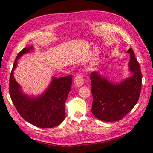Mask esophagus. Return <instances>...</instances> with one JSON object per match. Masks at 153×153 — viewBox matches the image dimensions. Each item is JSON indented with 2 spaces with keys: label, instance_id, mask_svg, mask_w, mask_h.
Masks as SVG:
<instances>
[{
  "label": "esophagus",
  "instance_id": "esophagus-1",
  "mask_svg": "<svg viewBox=\"0 0 153 153\" xmlns=\"http://www.w3.org/2000/svg\"><path fill=\"white\" fill-rule=\"evenodd\" d=\"M84 83V76L83 75L80 73L76 75V77L74 79V84L77 87H81L83 85Z\"/></svg>",
  "mask_w": 153,
  "mask_h": 153
}]
</instances>
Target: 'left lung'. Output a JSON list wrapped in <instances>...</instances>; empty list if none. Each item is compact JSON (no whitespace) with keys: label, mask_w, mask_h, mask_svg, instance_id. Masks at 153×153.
Segmentation results:
<instances>
[{"label":"left lung","mask_w":153,"mask_h":153,"mask_svg":"<svg viewBox=\"0 0 153 153\" xmlns=\"http://www.w3.org/2000/svg\"><path fill=\"white\" fill-rule=\"evenodd\" d=\"M129 66L134 75L120 84H113L97 71L90 75L93 103L91 112L97 118L105 122L120 120L137 104L141 93L142 74L134 52L129 48Z\"/></svg>","instance_id":"left-lung-1"}]
</instances>
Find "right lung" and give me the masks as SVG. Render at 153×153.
<instances>
[{"mask_svg":"<svg viewBox=\"0 0 153 153\" xmlns=\"http://www.w3.org/2000/svg\"><path fill=\"white\" fill-rule=\"evenodd\" d=\"M32 48H23L16 58L10 76V95L16 110L24 120L39 128H52L64 120L65 102L72 84V76L54 77L46 92L37 98L24 95L20 86L14 79L13 70L17 65L18 58Z\"/></svg>","mask_w":153,"mask_h":153,"instance_id":"add662e5","label":"right lung"}]
</instances>
